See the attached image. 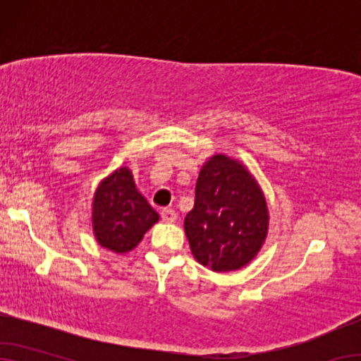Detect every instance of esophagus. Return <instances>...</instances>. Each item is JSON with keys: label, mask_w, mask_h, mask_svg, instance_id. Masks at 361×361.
I'll list each match as a JSON object with an SVG mask.
<instances>
[{"label": "esophagus", "mask_w": 361, "mask_h": 361, "mask_svg": "<svg viewBox=\"0 0 361 361\" xmlns=\"http://www.w3.org/2000/svg\"><path fill=\"white\" fill-rule=\"evenodd\" d=\"M161 219L162 221H166V224H174L177 220V214L172 209H164L161 212Z\"/></svg>", "instance_id": "34e87169"}]
</instances>
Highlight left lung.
Listing matches in <instances>:
<instances>
[{
  "mask_svg": "<svg viewBox=\"0 0 361 361\" xmlns=\"http://www.w3.org/2000/svg\"><path fill=\"white\" fill-rule=\"evenodd\" d=\"M269 212L253 174L225 154L202 166L184 230L192 255L215 273L241 269L268 236Z\"/></svg>",
  "mask_w": 361,
  "mask_h": 361,
  "instance_id": "8db88e82",
  "label": "left lung"
}]
</instances>
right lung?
<instances>
[{
    "mask_svg": "<svg viewBox=\"0 0 361 361\" xmlns=\"http://www.w3.org/2000/svg\"><path fill=\"white\" fill-rule=\"evenodd\" d=\"M157 220L159 215L136 189L128 167L113 171L98 184L92 204V228L103 248L128 253Z\"/></svg>",
    "mask_w": 361,
    "mask_h": 361,
    "instance_id": "right-lung-1",
    "label": "right lung"
}]
</instances>
